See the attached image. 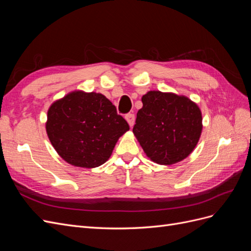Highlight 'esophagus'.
I'll use <instances>...</instances> for the list:
<instances>
[{"instance_id":"1","label":"esophagus","mask_w":251,"mask_h":251,"mask_svg":"<svg viewBox=\"0 0 251 251\" xmlns=\"http://www.w3.org/2000/svg\"><path fill=\"white\" fill-rule=\"evenodd\" d=\"M126 119L127 121V124L130 126H134V123H135V115L132 113H128L126 115Z\"/></svg>"}]
</instances>
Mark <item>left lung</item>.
I'll return each instance as SVG.
<instances>
[{"label":"left lung","instance_id":"obj_1","mask_svg":"<svg viewBox=\"0 0 251 251\" xmlns=\"http://www.w3.org/2000/svg\"><path fill=\"white\" fill-rule=\"evenodd\" d=\"M133 133L144 153L158 164L171 165L185 159L198 143L202 114L188 97L150 91L142 98Z\"/></svg>","mask_w":251,"mask_h":251}]
</instances>
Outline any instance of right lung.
<instances>
[{"label":"right lung","instance_id":"1","mask_svg":"<svg viewBox=\"0 0 251 251\" xmlns=\"http://www.w3.org/2000/svg\"><path fill=\"white\" fill-rule=\"evenodd\" d=\"M126 119L100 93L74 91L53 102L48 110L46 131L57 154L79 168H97L112 155L126 131Z\"/></svg>","mask_w":251,"mask_h":251}]
</instances>
